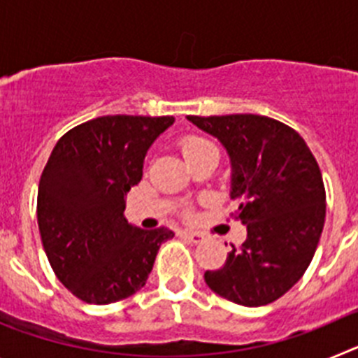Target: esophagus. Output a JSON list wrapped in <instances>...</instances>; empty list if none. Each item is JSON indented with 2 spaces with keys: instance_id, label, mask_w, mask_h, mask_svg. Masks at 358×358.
<instances>
[{
  "instance_id": "34e87169",
  "label": "esophagus",
  "mask_w": 358,
  "mask_h": 358,
  "mask_svg": "<svg viewBox=\"0 0 358 358\" xmlns=\"http://www.w3.org/2000/svg\"><path fill=\"white\" fill-rule=\"evenodd\" d=\"M182 235H185L189 242L194 243H201L202 240H204V235H202V233H197V231H185Z\"/></svg>"
}]
</instances>
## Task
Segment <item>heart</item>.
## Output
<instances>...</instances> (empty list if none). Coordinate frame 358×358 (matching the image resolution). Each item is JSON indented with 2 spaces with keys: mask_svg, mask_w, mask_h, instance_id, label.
I'll list each match as a JSON object with an SVG mask.
<instances>
[{
  "mask_svg": "<svg viewBox=\"0 0 358 358\" xmlns=\"http://www.w3.org/2000/svg\"><path fill=\"white\" fill-rule=\"evenodd\" d=\"M206 150H217V147L204 138H188V140L182 141V154H185L186 159Z\"/></svg>",
  "mask_w": 358,
  "mask_h": 358,
  "instance_id": "heart-1",
  "label": "heart"
}]
</instances>
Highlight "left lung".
I'll list each match as a JSON object with an SVG mask.
<instances>
[{
  "label": "left lung",
  "instance_id": "1",
  "mask_svg": "<svg viewBox=\"0 0 358 358\" xmlns=\"http://www.w3.org/2000/svg\"><path fill=\"white\" fill-rule=\"evenodd\" d=\"M186 118L226 148L229 197L248 227L245 242L204 281L236 305L276 301L305 274L321 238L327 194L317 161L294 129L267 116Z\"/></svg>",
  "mask_w": 358,
  "mask_h": 358
}]
</instances>
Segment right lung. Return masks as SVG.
<instances>
[{
	"label": "right lung",
	"instance_id": "right-lung-1",
	"mask_svg": "<svg viewBox=\"0 0 358 358\" xmlns=\"http://www.w3.org/2000/svg\"><path fill=\"white\" fill-rule=\"evenodd\" d=\"M173 116H102L66 132L37 192V224L53 273L78 299L109 305L147 283L169 227L129 224L125 197Z\"/></svg>",
	"mask_w": 358,
	"mask_h": 358
}]
</instances>
